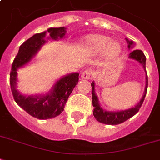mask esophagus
Segmentation results:
<instances>
[{"instance_id": "34e87169", "label": "esophagus", "mask_w": 160, "mask_h": 160, "mask_svg": "<svg viewBox=\"0 0 160 160\" xmlns=\"http://www.w3.org/2000/svg\"><path fill=\"white\" fill-rule=\"evenodd\" d=\"M92 76V70L91 69H86L82 71L81 73V78L82 79H89Z\"/></svg>"}]
</instances>
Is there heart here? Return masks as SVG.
<instances>
[{
	"mask_svg": "<svg viewBox=\"0 0 160 160\" xmlns=\"http://www.w3.org/2000/svg\"><path fill=\"white\" fill-rule=\"evenodd\" d=\"M86 48L92 53H100L104 51L107 58H115L121 52V44L118 42L110 40V37L102 34H93L86 40Z\"/></svg>",
	"mask_w": 160,
	"mask_h": 160,
	"instance_id": "obj_1",
	"label": "heart"
}]
</instances>
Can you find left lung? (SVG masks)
Listing matches in <instances>:
<instances>
[{"label": "left lung", "mask_w": 160, "mask_h": 160, "mask_svg": "<svg viewBox=\"0 0 160 160\" xmlns=\"http://www.w3.org/2000/svg\"><path fill=\"white\" fill-rule=\"evenodd\" d=\"M127 44H128V48L130 49L133 46V42L132 40H129L128 39H126ZM129 58L133 59L142 66L144 70H146V56H144L143 52L141 50H134L130 53ZM147 74V73H146ZM92 86V103L93 109V116L95 119L100 123L106 125H118L124 122L133 116H135L137 113L138 112L139 109L141 108L142 104L143 103L144 98L147 93L148 88V76L146 75V86H145V90L141 100L138 102V104L136 105L135 107L131 108L126 110H121V111H106L104 109H102L100 104L98 103V99L97 95L95 94V88H94V82L91 83Z\"/></svg>", "instance_id": "obj_1"}]
</instances>
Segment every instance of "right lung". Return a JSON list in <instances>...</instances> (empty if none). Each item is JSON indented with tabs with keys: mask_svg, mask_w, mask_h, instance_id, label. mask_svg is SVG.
Masks as SVG:
<instances>
[{
	"mask_svg": "<svg viewBox=\"0 0 160 160\" xmlns=\"http://www.w3.org/2000/svg\"><path fill=\"white\" fill-rule=\"evenodd\" d=\"M66 29L67 28L64 27L50 28L47 30L50 33V37L47 39L55 40L62 39L67 32ZM45 35L46 32L36 33L21 44L18 53L13 61L10 72L11 90L12 92L14 100L30 116L40 120L54 118L64 110L68 97L78 84L79 79V73L78 72L66 75L59 79L53 86L52 89L44 95L25 96L18 91V69L28 64L40 50L42 45L48 41L44 39Z\"/></svg>",
	"mask_w": 160,
	"mask_h": 160,
	"instance_id": "1",
	"label": "right lung"
}]
</instances>
